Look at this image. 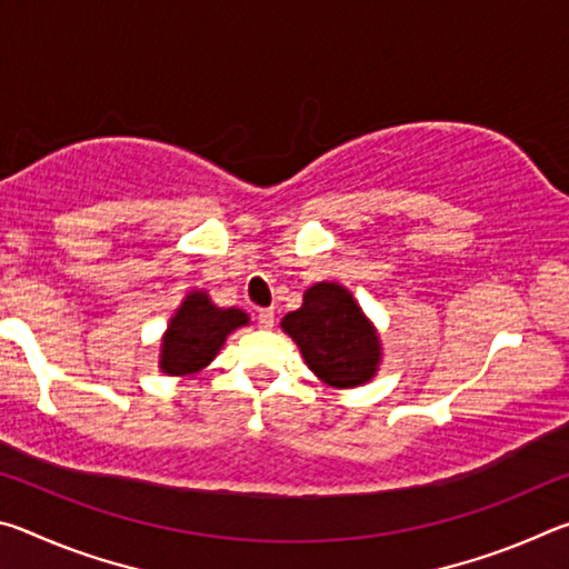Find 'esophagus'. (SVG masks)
<instances>
[{
	"instance_id": "1",
	"label": "esophagus",
	"mask_w": 569,
	"mask_h": 569,
	"mask_svg": "<svg viewBox=\"0 0 569 569\" xmlns=\"http://www.w3.org/2000/svg\"><path fill=\"white\" fill-rule=\"evenodd\" d=\"M273 323H276L273 308H261V311H258V326H261V329H273Z\"/></svg>"
}]
</instances>
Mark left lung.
Returning <instances> with one entry per match:
<instances>
[{"instance_id":"8db88e82","label":"left lung","mask_w":569,"mask_h":569,"mask_svg":"<svg viewBox=\"0 0 569 569\" xmlns=\"http://www.w3.org/2000/svg\"><path fill=\"white\" fill-rule=\"evenodd\" d=\"M281 329L298 343L308 369L329 387H361L379 371L377 329L339 283H313L303 293V306L283 316Z\"/></svg>"}]
</instances>
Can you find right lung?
Instances as JSON below:
<instances>
[{
	"label": "right lung",
	"instance_id": "add662e5",
	"mask_svg": "<svg viewBox=\"0 0 569 569\" xmlns=\"http://www.w3.org/2000/svg\"><path fill=\"white\" fill-rule=\"evenodd\" d=\"M248 323L240 308H218L206 291H192L172 316L160 343V369L168 377H188L216 359L228 333Z\"/></svg>",
	"mask_w": 569,
	"mask_h": 569
}]
</instances>
